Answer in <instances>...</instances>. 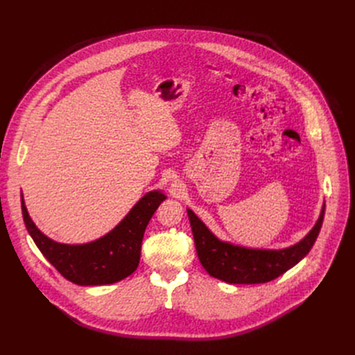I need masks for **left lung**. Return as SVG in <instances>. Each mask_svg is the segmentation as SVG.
Masks as SVG:
<instances>
[{"instance_id":"8db88e82","label":"left lung","mask_w":355,"mask_h":355,"mask_svg":"<svg viewBox=\"0 0 355 355\" xmlns=\"http://www.w3.org/2000/svg\"><path fill=\"white\" fill-rule=\"evenodd\" d=\"M325 204L313 228L295 245L282 250L247 248L216 239L192 209H188L189 223L200 264L215 277L232 284L266 283L282 276L305 257L322 227Z\"/></svg>"}]
</instances>
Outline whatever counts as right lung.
I'll return each mask as SVG.
<instances>
[{"mask_svg":"<svg viewBox=\"0 0 355 355\" xmlns=\"http://www.w3.org/2000/svg\"><path fill=\"white\" fill-rule=\"evenodd\" d=\"M164 199L160 191L147 192L114 230L87 244H62L46 237L31 221L23 193L21 211L33 241L64 279L79 286H101L136 272L146 227Z\"/></svg>","mask_w":355,"mask_h":355,"instance_id":"obj_1","label":"right lung"}]
</instances>
